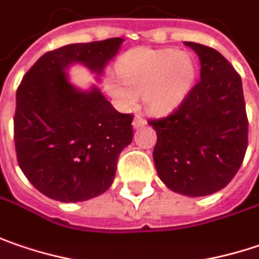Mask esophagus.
<instances>
[{"label": "esophagus", "mask_w": 259, "mask_h": 259, "mask_svg": "<svg viewBox=\"0 0 259 259\" xmlns=\"http://www.w3.org/2000/svg\"><path fill=\"white\" fill-rule=\"evenodd\" d=\"M145 124H146V121H145V120H143L141 116H136V117H135V120H133V127H135V129L143 127Z\"/></svg>", "instance_id": "esophagus-1"}]
</instances>
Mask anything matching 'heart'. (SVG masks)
I'll return each mask as SVG.
<instances>
[{
  "label": "heart",
  "mask_w": 259,
  "mask_h": 259,
  "mask_svg": "<svg viewBox=\"0 0 259 259\" xmlns=\"http://www.w3.org/2000/svg\"><path fill=\"white\" fill-rule=\"evenodd\" d=\"M118 73H107L104 87L118 106H133L142 96L145 108L162 116L177 108L190 93L197 66L188 52L142 48L127 52L118 62Z\"/></svg>",
  "instance_id": "b5f03b06"
}]
</instances>
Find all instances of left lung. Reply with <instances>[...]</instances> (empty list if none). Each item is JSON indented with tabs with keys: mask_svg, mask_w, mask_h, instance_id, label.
I'll return each mask as SVG.
<instances>
[{
	"mask_svg": "<svg viewBox=\"0 0 259 259\" xmlns=\"http://www.w3.org/2000/svg\"><path fill=\"white\" fill-rule=\"evenodd\" d=\"M184 45L200 59V81L172 114L149 121L158 136L153 162L169 190L210 196L231 183L248 148L242 79L218 51Z\"/></svg>",
	"mask_w": 259,
	"mask_h": 259,
	"instance_id": "left-lung-1",
	"label": "left lung"
}]
</instances>
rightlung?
Returning <instances> with one entry per match:
<instances>
[{"mask_svg": "<svg viewBox=\"0 0 259 259\" xmlns=\"http://www.w3.org/2000/svg\"><path fill=\"white\" fill-rule=\"evenodd\" d=\"M123 41L66 45L45 53L23 76L14 116L18 165L49 198L85 201L113 184L118 155L133 139V116L118 113L97 85L75 87L68 69L79 63L100 76Z\"/></svg>", "mask_w": 259, "mask_h": 259, "instance_id": "obj_1", "label": "right lung"}]
</instances>
